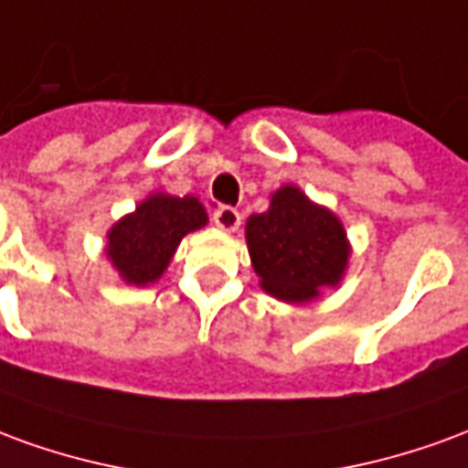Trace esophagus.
<instances>
[{"label":"esophagus","instance_id":"esophagus-1","mask_svg":"<svg viewBox=\"0 0 468 468\" xmlns=\"http://www.w3.org/2000/svg\"><path fill=\"white\" fill-rule=\"evenodd\" d=\"M213 223L220 228V230H228V233H235L240 228V213L230 207V205H220L213 213Z\"/></svg>","mask_w":468,"mask_h":468}]
</instances>
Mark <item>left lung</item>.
Instances as JSON below:
<instances>
[{"instance_id": "left-lung-1", "label": "left lung", "mask_w": 468, "mask_h": 468, "mask_svg": "<svg viewBox=\"0 0 468 468\" xmlns=\"http://www.w3.org/2000/svg\"><path fill=\"white\" fill-rule=\"evenodd\" d=\"M245 238L263 291L288 303L311 301L318 288L335 285L348 263L341 220L293 185L281 187L265 213L248 218Z\"/></svg>"}]
</instances>
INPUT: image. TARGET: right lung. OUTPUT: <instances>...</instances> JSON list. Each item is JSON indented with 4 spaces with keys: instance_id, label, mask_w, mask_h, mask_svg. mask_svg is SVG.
Listing matches in <instances>:
<instances>
[{
    "instance_id": "add662e5",
    "label": "right lung",
    "mask_w": 468,
    "mask_h": 468,
    "mask_svg": "<svg viewBox=\"0 0 468 468\" xmlns=\"http://www.w3.org/2000/svg\"><path fill=\"white\" fill-rule=\"evenodd\" d=\"M205 223L207 215L197 197L153 195L110 230L107 255L127 283L147 285L163 275L183 235Z\"/></svg>"
}]
</instances>
